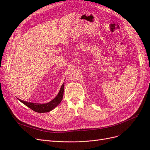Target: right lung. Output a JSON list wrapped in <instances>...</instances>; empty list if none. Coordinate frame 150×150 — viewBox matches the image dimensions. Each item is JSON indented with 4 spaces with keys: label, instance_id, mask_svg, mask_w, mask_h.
<instances>
[{
    "label": "right lung",
    "instance_id": "1",
    "mask_svg": "<svg viewBox=\"0 0 150 150\" xmlns=\"http://www.w3.org/2000/svg\"><path fill=\"white\" fill-rule=\"evenodd\" d=\"M64 83L62 84L61 86V89L59 91L58 93V94L56 96L55 98H54L52 101L47 103L44 104H40V103H30L28 101H24L21 99H18L19 100L23 103L26 106L30 108L31 110L37 112H47L54 110L57 105L60 104L61 102L62 98H63V94H64Z\"/></svg>",
    "mask_w": 150,
    "mask_h": 150
}]
</instances>
